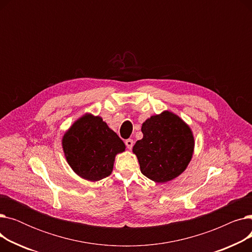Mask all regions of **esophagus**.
Instances as JSON below:
<instances>
[{
  "mask_svg": "<svg viewBox=\"0 0 252 252\" xmlns=\"http://www.w3.org/2000/svg\"><path fill=\"white\" fill-rule=\"evenodd\" d=\"M126 147H127V149H131L133 148V146H134V141L131 140V139H127L126 141Z\"/></svg>",
  "mask_w": 252,
  "mask_h": 252,
  "instance_id": "obj_1",
  "label": "esophagus"
}]
</instances>
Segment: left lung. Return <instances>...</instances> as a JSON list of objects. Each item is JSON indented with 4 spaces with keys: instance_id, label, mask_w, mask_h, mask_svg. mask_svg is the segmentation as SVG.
<instances>
[{
    "instance_id": "8db88e82",
    "label": "left lung",
    "mask_w": 252,
    "mask_h": 252,
    "mask_svg": "<svg viewBox=\"0 0 252 252\" xmlns=\"http://www.w3.org/2000/svg\"><path fill=\"white\" fill-rule=\"evenodd\" d=\"M143 139L133 152L141 173L155 183H167L182 175L189 165L195 147L189 125L169 110L147 118L142 125Z\"/></svg>"
}]
</instances>
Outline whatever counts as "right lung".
Here are the masks:
<instances>
[{"label": "right lung", "instance_id": "add662e5", "mask_svg": "<svg viewBox=\"0 0 252 252\" xmlns=\"http://www.w3.org/2000/svg\"><path fill=\"white\" fill-rule=\"evenodd\" d=\"M62 148L77 176L96 182L111 175L115 156L126 151V145L101 116L86 113L65 131Z\"/></svg>", "mask_w": 252, "mask_h": 252}]
</instances>
